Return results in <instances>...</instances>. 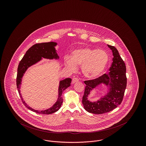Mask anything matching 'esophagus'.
Returning <instances> with one entry per match:
<instances>
[{"label": "esophagus", "mask_w": 146, "mask_h": 146, "mask_svg": "<svg viewBox=\"0 0 146 146\" xmlns=\"http://www.w3.org/2000/svg\"><path fill=\"white\" fill-rule=\"evenodd\" d=\"M78 81H79V79H78V78H73L72 79V83L74 84L75 83H76V82H78Z\"/></svg>", "instance_id": "esophagus-1"}]
</instances>
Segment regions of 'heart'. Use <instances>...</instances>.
<instances>
[{"instance_id":"heart-1","label":"heart","mask_w":146,"mask_h":146,"mask_svg":"<svg viewBox=\"0 0 146 146\" xmlns=\"http://www.w3.org/2000/svg\"><path fill=\"white\" fill-rule=\"evenodd\" d=\"M109 61L108 54L102 50L90 48L74 50L72 57L65 58V66L72 72L76 70V66H82L84 76L89 79H95L101 76Z\"/></svg>"}]
</instances>
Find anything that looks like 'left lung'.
<instances>
[{
  "label": "left lung",
  "mask_w": 146,
  "mask_h": 146,
  "mask_svg": "<svg viewBox=\"0 0 146 146\" xmlns=\"http://www.w3.org/2000/svg\"><path fill=\"white\" fill-rule=\"evenodd\" d=\"M113 55V62L108 74H104L96 79L84 81L86 84L82 104L86 111L97 114H104L113 110L121 104L127 84L126 66L114 46L107 45ZM104 83L109 87L108 92L96 102L88 100L90 91L100 84Z\"/></svg>",
  "instance_id": "obj_1"
}]
</instances>
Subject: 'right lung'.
Returning <instances> with one entry per match:
<instances>
[{"label":"right lung","mask_w":146,"mask_h":146,"mask_svg":"<svg viewBox=\"0 0 146 146\" xmlns=\"http://www.w3.org/2000/svg\"><path fill=\"white\" fill-rule=\"evenodd\" d=\"M57 44V42H42L35 44L27 51L26 53L19 63L18 66L16 85L22 101L23 104L29 110L36 113L42 114H50L57 111L60 108L62 104V91L70 86V83L72 82V79L70 78H66L64 80H61L60 82V85L58 87V95L57 101L51 107L44 111L35 110L28 106L22 98V96L20 93V89L22 77L29 67L40 61L42 60V57L50 60H57L59 58V56L57 55L55 49V46Z\"/></svg>","instance_id":"right-lung-1"}]
</instances>
